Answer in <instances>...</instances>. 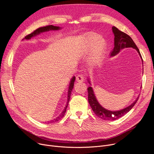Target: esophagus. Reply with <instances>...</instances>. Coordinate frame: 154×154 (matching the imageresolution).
I'll use <instances>...</instances> for the list:
<instances>
[{"label": "esophagus", "mask_w": 154, "mask_h": 154, "mask_svg": "<svg viewBox=\"0 0 154 154\" xmlns=\"http://www.w3.org/2000/svg\"><path fill=\"white\" fill-rule=\"evenodd\" d=\"M76 80L77 82H83L84 80V76L82 74H79L76 77Z\"/></svg>", "instance_id": "esophagus-1"}]
</instances>
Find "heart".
<instances>
[{
	"label": "heart",
	"instance_id": "1",
	"mask_svg": "<svg viewBox=\"0 0 154 154\" xmlns=\"http://www.w3.org/2000/svg\"><path fill=\"white\" fill-rule=\"evenodd\" d=\"M92 47L91 54L90 57V60L92 64H97L103 57L106 47V44L105 39L99 37L96 33L88 34L85 39L84 43L85 51H88Z\"/></svg>",
	"mask_w": 154,
	"mask_h": 154
}]
</instances>
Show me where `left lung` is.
<instances>
[{
    "instance_id": "8db88e82",
    "label": "left lung",
    "mask_w": 154,
    "mask_h": 154,
    "mask_svg": "<svg viewBox=\"0 0 154 154\" xmlns=\"http://www.w3.org/2000/svg\"><path fill=\"white\" fill-rule=\"evenodd\" d=\"M112 32H113L115 35V47L111 51L110 54L111 56H115L122 49H123L125 48L131 47L137 50L140 56L142 58L139 49H138V48L137 47L134 42H133L132 39L128 35L121 32V31H120L119 29H118L115 26H112ZM87 90H88V103L90 104V106H91L92 110H93L94 112H95V114L98 118L104 120H109V121L116 120V119H118L122 117V116H124L132 108L133 106L135 105L139 98V97H137L134 103H132L131 105H129V106L124 109H121L119 111H111L103 108L98 103V102L94 95L93 89H92L91 87H88L87 88Z\"/></svg>"
}]
</instances>
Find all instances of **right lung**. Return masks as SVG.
I'll list each match as a JSON object with an SVG mask.
<instances>
[{"mask_svg": "<svg viewBox=\"0 0 154 154\" xmlns=\"http://www.w3.org/2000/svg\"><path fill=\"white\" fill-rule=\"evenodd\" d=\"M60 29V28L59 26H53V25H48V26H43V27H40L36 29H35L33 32H32V33H30L28 35H26L23 39H29L32 38L33 36H35L38 34H39L40 33H42V32H46V31H49V30H57V29ZM75 80V76H74L71 79V80H70V82L69 84V89H68V95H67V104H66V107L64 108V110L63 111V112H61V114L57 116L56 118L54 119L53 120H52L51 121H50V123L51 122H57L58 121L59 119H60L64 117V115H65V112L66 111V108L68 106V104H69V100H70V95H71V91L73 89V87H74V81Z\"/></svg>", "mask_w": 154, "mask_h": 154, "instance_id": "obj_1", "label": "right lung"}]
</instances>
